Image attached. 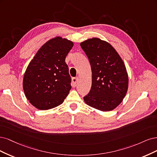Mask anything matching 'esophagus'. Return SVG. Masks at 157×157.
Here are the masks:
<instances>
[{"instance_id": "esophagus-1", "label": "esophagus", "mask_w": 157, "mask_h": 157, "mask_svg": "<svg viewBox=\"0 0 157 157\" xmlns=\"http://www.w3.org/2000/svg\"><path fill=\"white\" fill-rule=\"evenodd\" d=\"M79 80V78L78 77H75V78H73L72 79V85L73 87H75V85H76L78 82Z\"/></svg>"}]
</instances>
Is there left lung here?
I'll use <instances>...</instances> for the list:
<instances>
[{"instance_id": "obj_1", "label": "left lung", "mask_w": 157, "mask_h": 157, "mask_svg": "<svg viewBox=\"0 0 157 157\" xmlns=\"http://www.w3.org/2000/svg\"><path fill=\"white\" fill-rule=\"evenodd\" d=\"M80 45L92 70L91 88L84 101L103 112L113 110L128 90V74L122 59L109 43L97 38L85 40Z\"/></svg>"}]
</instances>
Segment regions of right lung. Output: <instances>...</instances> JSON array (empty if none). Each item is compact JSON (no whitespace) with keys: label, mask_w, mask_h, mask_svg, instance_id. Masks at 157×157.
Masks as SVG:
<instances>
[{"label":"right lung","mask_w":157,"mask_h":157,"mask_svg":"<svg viewBox=\"0 0 157 157\" xmlns=\"http://www.w3.org/2000/svg\"><path fill=\"white\" fill-rule=\"evenodd\" d=\"M72 42L61 37L45 43L29 63L23 78V90L35 108L49 109L61 104L71 89V78L65 59Z\"/></svg>","instance_id":"add662e5"}]
</instances>
